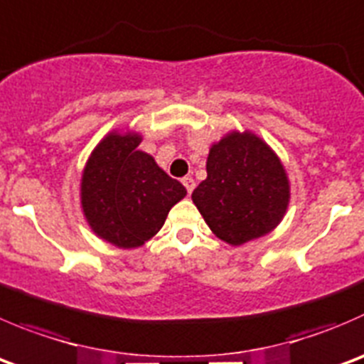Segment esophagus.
<instances>
[{
    "label": "esophagus",
    "mask_w": 364,
    "mask_h": 364,
    "mask_svg": "<svg viewBox=\"0 0 364 364\" xmlns=\"http://www.w3.org/2000/svg\"><path fill=\"white\" fill-rule=\"evenodd\" d=\"M183 185H185L186 192H188V193H192L193 188H196V181H193V178H190V176L183 178Z\"/></svg>",
    "instance_id": "obj_1"
}]
</instances>
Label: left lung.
<instances>
[{
	"label": "left lung",
	"mask_w": 364,
	"mask_h": 364,
	"mask_svg": "<svg viewBox=\"0 0 364 364\" xmlns=\"http://www.w3.org/2000/svg\"><path fill=\"white\" fill-rule=\"evenodd\" d=\"M206 172L192 200L213 235L225 243L242 245L283 220L290 181L279 156L257 135L228 133L211 146Z\"/></svg>",
	"instance_id": "left-lung-1"
}]
</instances>
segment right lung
<instances>
[{"mask_svg": "<svg viewBox=\"0 0 364 364\" xmlns=\"http://www.w3.org/2000/svg\"><path fill=\"white\" fill-rule=\"evenodd\" d=\"M142 136L112 132L88 158L81 176V208L105 242L135 249L153 238L186 188L139 149Z\"/></svg>", "mask_w": 364, "mask_h": 364, "instance_id": "obj_1", "label": "right lung"}]
</instances>
